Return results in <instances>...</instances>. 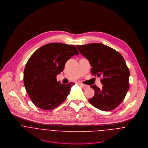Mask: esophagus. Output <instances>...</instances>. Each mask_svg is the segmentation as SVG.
Listing matches in <instances>:
<instances>
[{"label":"esophagus","instance_id":"esophagus-1","mask_svg":"<svg viewBox=\"0 0 148 148\" xmlns=\"http://www.w3.org/2000/svg\"><path fill=\"white\" fill-rule=\"evenodd\" d=\"M79 85L80 87H82L83 89H86V88H87L88 87V86L86 85V84H82V83H79Z\"/></svg>","mask_w":148,"mask_h":148}]
</instances>
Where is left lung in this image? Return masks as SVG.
I'll use <instances>...</instances> for the list:
<instances>
[{
    "instance_id": "8db88e82",
    "label": "left lung",
    "mask_w": 148,
    "mask_h": 148,
    "mask_svg": "<svg viewBox=\"0 0 148 148\" xmlns=\"http://www.w3.org/2000/svg\"><path fill=\"white\" fill-rule=\"evenodd\" d=\"M76 46L88 60L91 74L102 77V89L91 86L95 94L88 101L103 111L114 109L123 101L129 88L130 71L124 58L115 50L101 43Z\"/></svg>"
}]
</instances>
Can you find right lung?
Wrapping results in <instances>:
<instances>
[{
  "label": "right lung",
  "instance_id": "1",
  "mask_svg": "<svg viewBox=\"0 0 148 148\" xmlns=\"http://www.w3.org/2000/svg\"><path fill=\"white\" fill-rule=\"evenodd\" d=\"M78 54L73 45L51 43L41 47L31 56L24 69V84L37 107L51 110L66 99L75 83L62 84L56 76L64 70L66 62Z\"/></svg>",
  "mask_w": 148,
  "mask_h": 148
}]
</instances>
